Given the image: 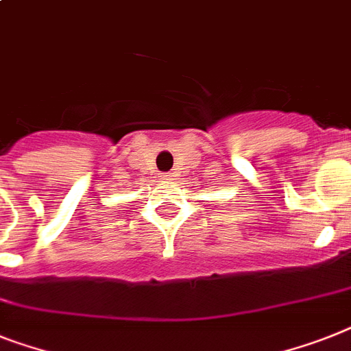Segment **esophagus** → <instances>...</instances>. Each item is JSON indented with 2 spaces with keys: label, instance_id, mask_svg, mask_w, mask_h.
Masks as SVG:
<instances>
[{
  "label": "esophagus",
  "instance_id": "esophagus-1",
  "mask_svg": "<svg viewBox=\"0 0 351 351\" xmlns=\"http://www.w3.org/2000/svg\"><path fill=\"white\" fill-rule=\"evenodd\" d=\"M161 179H163V181H169V179H172V176H167V173H163V176H161Z\"/></svg>",
  "mask_w": 351,
  "mask_h": 351
}]
</instances>
